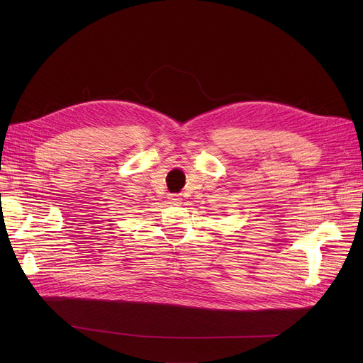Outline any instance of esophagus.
<instances>
[{
	"instance_id": "1",
	"label": "esophagus",
	"mask_w": 363,
	"mask_h": 363,
	"mask_svg": "<svg viewBox=\"0 0 363 363\" xmlns=\"http://www.w3.org/2000/svg\"><path fill=\"white\" fill-rule=\"evenodd\" d=\"M169 200L172 204H181V201H182V199L178 194H170Z\"/></svg>"
}]
</instances>
